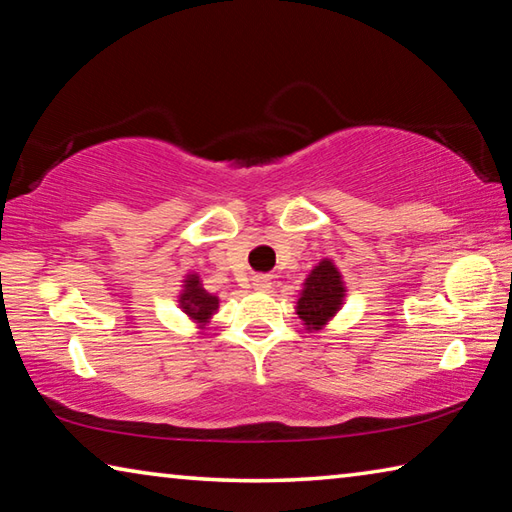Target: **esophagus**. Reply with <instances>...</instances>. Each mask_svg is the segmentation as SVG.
<instances>
[{
  "label": "esophagus",
  "mask_w": 512,
  "mask_h": 512,
  "mask_svg": "<svg viewBox=\"0 0 512 512\" xmlns=\"http://www.w3.org/2000/svg\"><path fill=\"white\" fill-rule=\"evenodd\" d=\"M255 289L257 291H268V289H271V280H268V277H264V275L255 277Z\"/></svg>",
  "instance_id": "1"
}]
</instances>
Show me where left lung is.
<instances>
[{
	"label": "left lung",
	"mask_w": 512,
	"mask_h": 512,
	"mask_svg": "<svg viewBox=\"0 0 512 512\" xmlns=\"http://www.w3.org/2000/svg\"><path fill=\"white\" fill-rule=\"evenodd\" d=\"M345 287L341 282V273L336 266L323 259L314 271L309 273L305 289L298 300V316L305 320L307 329H320L343 305Z\"/></svg>",
	"instance_id": "1"
}]
</instances>
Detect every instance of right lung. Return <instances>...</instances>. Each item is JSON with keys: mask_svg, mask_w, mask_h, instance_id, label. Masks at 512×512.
Masks as SVG:
<instances>
[{"mask_svg": "<svg viewBox=\"0 0 512 512\" xmlns=\"http://www.w3.org/2000/svg\"><path fill=\"white\" fill-rule=\"evenodd\" d=\"M180 305H183L185 314L198 320V323H207V318L219 309V298L210 296V293L201 287L198 275H189L185 280L183 296H180Z\"/></svg>", "mask_w": 512, "mask_h": 512, "instance_id": "obj_1", "label": "right lung"}]
</instances>
